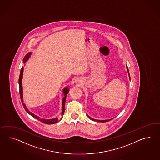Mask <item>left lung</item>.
Instances as JSON below:
<instances>
[{
	"label": "left lung",
	"mask_w": 160,
	"mask_h": 160,
	"mask_svg": "<svg viewBox=\"0 0 160 160\" xmlns=\"http://www.w3.org/2000/svg\"><path fill=\"white\" fill-rule=\"evenodd\" d=\"M127 71H128V73L129 75V79L131 80V78H130V75H129V70L128 68V67H127ZM87 116L90 118V119L91 120H92V121H100V122H107V121H109L110 120H112V119H110V120H96V119H94L93 118H91V117H90V116H88V115H87Z\"/></svg>",
	"instance_id": "left-lung-1"
}]
</instances>
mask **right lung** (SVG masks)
<instances>
[{"mask_svg":"<svg viewBox=\"0 0 160 160\" xmlns=\"http://www.w3.org/2000/svg\"><path fill=\"white\" fill-rule=\"evenodd\" d=\"M31 54L32 52H30L28 53L25 56V57H24L23 59V62L24 63L27 61L28 59L30 57V56H31ZM23 66H22L21 69V72H20L18 83H19V87H20V98H21V102H22V103L23 108H24L25 110H26V112H27L28 114H29L32 117H34L36 119H37V120H38L39 121L42 122L43 123L47 124H53L57 123V122L60 121V120L62 118V116L63 115V114H64V112H65V101H66V96H67V94H68V92H69V88H68V87H65V88L63 90V92L64 97L63 98L62 103V113H61V117H59V118L56 117V118H52V119H44V118H42L39 117V116L35 115V114H33V113L31 112L28 109L27 106L25 105V104L24 102H23V91H22V76H23Z\"/></svg>","mask_w":160,"mask_h":160,"instance_id":"add662e5","label":"right lung"}]
</instances>
